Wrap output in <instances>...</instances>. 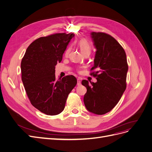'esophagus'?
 <instances>
[{
  "instance_id": "34e87169",
  "label": "esophagus",
  "mask_w": 152,
  "mask_h": 152,
  "mask_svg": "<svg viewBox=\"0 0 152 152\" xmlns=\"http://www.w3.org/2000/svg\"><path fill=\"white\" fill-rule=\"evenodd\" d=\"M80 80H81L80 78H77V86H79L81 85V81H80Z\"/></svg>"
}]
</instances>
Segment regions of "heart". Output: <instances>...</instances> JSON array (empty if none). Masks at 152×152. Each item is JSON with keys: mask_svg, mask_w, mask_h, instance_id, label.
Wrapping results in <instances>:
<instances>
[{"mask_svg": "<svg viewBox=\"0 0 152 152\" xmlns=\"http://www.w3.org/2000/svg\"><path fill=\"white\" fill-rule=\"evenodd\" d=\"M78 45L83 55L90 54L92 51V46L91 43L86 39H81L78 41ZM71 50L70 46H68L65 51V55L68 56L69 55Z\"/></svg>", "mask_w": 152, "mask_h": 152, "instance_id": "1", "label": "heart"}]
</instances>
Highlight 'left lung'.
<instances>
[{
	"instance_id": "8db88e82",
	"label": "left lung",
	"mask_w": 152,
	"mask_h": 152,
	"mask_svg": "<svg viewBox=\"0 0 152 152\" xmlns=\"http://www.w3.org/2000/svg\"><path fill=\"white\" fill-rule=\"evenodd\" d=\"M91 35L97 51L90 74L97 82L82 81L87 88L83 102L88 111L102 115L116 106L126 89L128 65L124 50L113 36L101 32Z\"/></svg>"
}]
</instances>
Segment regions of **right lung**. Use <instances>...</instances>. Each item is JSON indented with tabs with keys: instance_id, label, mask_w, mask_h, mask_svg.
Returning <instances> with one entry per match:
<instances>
[{
	"instance_id": "right-lung-1",
	"label": "right lung",
	"mask_w": 152,
	"mask_h": 152,
	"mask_svg": "<svg viewBox=\"0 0 152 152\" xmlns=\"http://www.w3.org/2000/svg\"><path fill=\"white\" fill-rule=\"evenodd\" d=\"M73 33H55L40 37L28 47L20 64L21 78L32 105L50 116L61 113L69 94L76 86L74 75L56 80L55 65L63 54Z\"/></svg>"
}]
</instances>
